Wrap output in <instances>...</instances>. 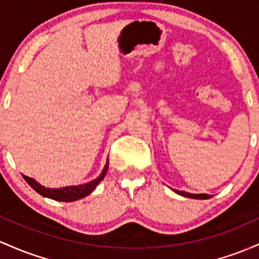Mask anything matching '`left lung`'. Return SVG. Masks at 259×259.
Segmentation results:
<instances>
[{
  "instance_id": "left-lung-1",
  "label": "left lung",
  "mask_w": 259,
  "mask_h": 259,
  "mask_svg": "<svg viewBox=\"0 0 259 259\" xmlns=\"http://www.w3.org/2000/svg\"><path fill=\"white\" fill-rule=\"evenodd\" d=\"M174 192L180 194V196H184V197H186V198H193V199H209L210 198V194H205V193L196 194V193H188V192H184V191H177V190H174Z\"/></svg>"
}]
</instances>
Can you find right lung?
Here are the masks:
<instances>
[{
	"label": "right lung",
	"mask_w": 259,
	"mask_h": 259,
	"mask_svg": "<svg viewBox=\"0 0 259 259\" xmlns=\"http://www.w3.org/2000/svg\"><path fill=\"white\" fill-rule=\"evenodd\" d=\"M107 168H109V159L106 160V164L105 166H104L103 171H101V174L95 180L83 185L66 186V187L61 188L45 187V186L40 185L36 180L31 179V177H28L25 175H23V177H24L25 181L28 182V185L30 186V187H33V190H35L37 193L41 194L42 197H46V198H50L54 200H59V202H74V200L87 197L97 188V186L100 184V181H103V179L105 177Z\"/></svg>",
	"instance_id": "obj_1"
}]
</instances>
